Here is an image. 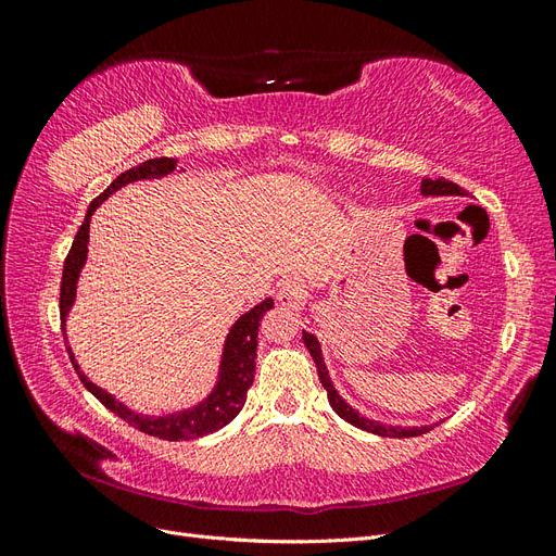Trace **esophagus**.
Here are the masks:
<instances>
[{
  "instance_id": "obj_1",
  "label": "esophagus",
  "mask_w": 556,
  "mask_h": 556,
  "mask_svg": "<svg viewBox=\"0 0 556 556\" xmlns=\"http://www.w3.org/2000/svg\"><path fill=\"white\" fill-rule=\"evenodd\" d=\"M276 299H278V304L285 308H299L306 301V290L296 278H288L278 288Z\"/></svg>"
}]
</instances>
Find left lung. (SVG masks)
I'll list each match as a JSON object with an SVG mask.
<instances>
[{"label": "left lung", "mask_w": 556, "mask_h": 556, "mask_svg": "<svg viewBox=\"0 0 556 556\" xmlns=\"http://www.w3.org/2000/svg\"><path fill=\"white\" fill-rule=\"evenodd\" d=\"M419 194L422 197H452V194H464V190L459 188L457 182L452 180H445V178H425L422 185H419ZM304 343L311 352V357L317 366V376H319V382H323V387L327 390V396H329V403L331 408L336 410V415L343 417L345 422H350L352 427H357L362 431H368V433H376V435H384V439H410V435H422L427 431L433 429V425H427V427H399V425H382L378 422V419H371L362 415L359 410H355L350 406V403L339 394V390H336L331 378H329V371H327V364H325V357H323V345H319L317 336L311 333V331H304Z\"/></svg>", "instance_id": "8db88e82"}]
</instances>
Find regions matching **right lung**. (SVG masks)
Wrapping results in <instances>:
<instances>
[{
    "label": "right lung",
    "instance_id": "1",
    "mask_svg": "<svg viewBox=\"0 0 556 556\" xmlns=\"http://www.w3.org/2000/svg\"><path fill=\"white\" fill-rule=\"evenodd\" d=\"M174 172H185L182 166L176 164L174 157L148 160L139 166H134V169L117 176L102 194L92 199V204L86 213V220H83V225L76 233V239L72 243L70 255H66V260H64L62 288H60L62 331H64V325H66V315H70V311L74 308L76 285H78L80 271L88 262L92 213L99 206H102L113 192L125 188V185L137 182V180L164 178V176H169ZM268 308H274L271 296H266L264 301H260L257 306H252L250 311H245L237 319V323L231 325L227 339H225V345H223V357H220V366H217V378H215L213 390L199 403H194V406L169 413V415H143V413L131 410L129 406H125V403L117 401L113 394L102 390V387H97L86 374L80 371V366L74 359V352H72L70 345H66V352H70V359L76 368L80 382L86 384V390L90 394H94L99 401H102L111 413H115L117 417H123L127 425L137 427L139 431H143L148 435H155V439H162V441H192V439H201V435H208L217 429L227 427L231 419L241 413L250 384H252V380H255L260 319Z\"/></svg>",
    "mask_w": 556,
    "mask_h": 556
}]
</instances>
